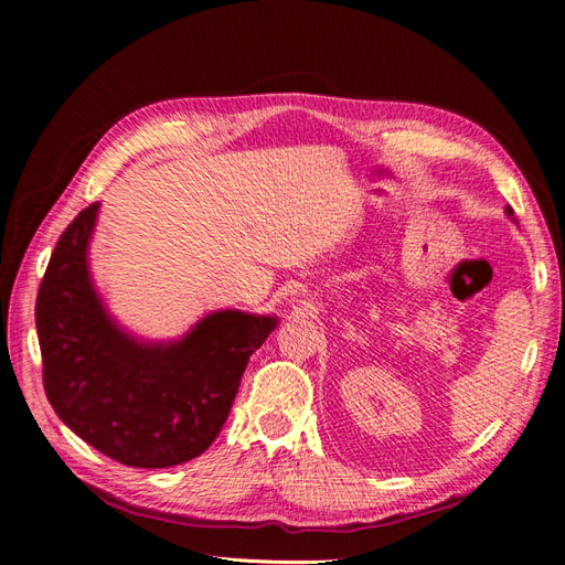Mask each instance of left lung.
<instances>
[{
  "label": "left lung",
  "instance_id": "left-lung-1",
  "mask_svg": "<svg viewBox=\"0 0 565 565\" xmlns=\"http://www.w3.org/2000/svg\"><path fill=\"white\" fill-rule=\"evenodd\" d=\"M507 214H509V216H514V210H511V207H507Z\"/></svg>",
  "mask_w": 565,
  "mask_h": 565
}]
</instances>
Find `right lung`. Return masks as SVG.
I'll list each match as a JSON object with an SVG mask.
<instances>
[{
	"label": "right lung",
	"mask_w": 565,
	"mask_h": 565,
	"mask_svg": "<svg viewBox=\"0 0 565 565\" xmlns=\"http://www.w3.org/2000/svg\"><path fill=\"white\" fill-rule=\"evenodd\" d=\"M96 212L98 202L63 231L38 292L46 398L65 426L119 465H183L218 436L249 355L278 320L218 311L172 344L131 339L110 320L89 278Z\"/></svg>",
	"instance_id": "obj_1"
}]
</instances>
